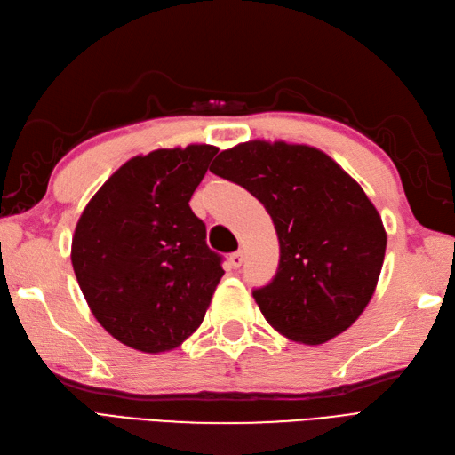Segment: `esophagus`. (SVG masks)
Here are the masks:
<instances>
[{"mask_svg":"<svg viewBox=\"0 0 455 455\" xmlns=\"http://www.w3.org/2000/svg\"><path fill=\"white\" fill-rule=\"evenodd\" d=\"M229 262H231V266H234V268H239V266L243 264V251H235V252H231Z\"/></svg>","mask_w":455,"mask_h":455,"instance_id":"obj_1","label":"esophagus"}]
</instances>
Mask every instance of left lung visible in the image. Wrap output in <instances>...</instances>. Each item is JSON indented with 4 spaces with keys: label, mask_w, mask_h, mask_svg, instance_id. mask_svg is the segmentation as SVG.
Masks as SVG:
<instances>
[{
    "label": "left lung",
    "mask_w": 455,
    "mask_h": 455,
    "mask_svg": "<svg viewBox=\"0 0 455 455\" xmlns=\"http://www.w3.org/2000/svg\"><path fill=\"white\" fill-rule=\"evenodd\" d=\"M210 172L257 196L280 241L274 280L252 291L268 324L305 346L346 331L379 283L386 229L361 185L323 150L249 140Z\"/></svg>",
    "instance_id": "1"
}]
</instances>
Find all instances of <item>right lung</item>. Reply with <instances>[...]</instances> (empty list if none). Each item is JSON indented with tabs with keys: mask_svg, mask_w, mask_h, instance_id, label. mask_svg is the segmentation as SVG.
Listing matches in <instances>:
<instances>
[{
	"mask_svg": "<svg viewBox=\"0 0 455 455\" xmlns=\"http://www.w3.org/2000/svg\"><path fill=\"white\" fill-rule=\"evenodd\" d=\"M216 152L189 144L131 158L76 221V282L98 323L132 349L181 346L203 324L224 275L204 221L189 206Z\"/></svg>",
	"mask_w": 455,
	"mask_h": 455,
	"instance_id": "right-lung-1",
	"label": "right lung"
}]
</instances>
